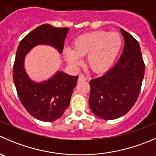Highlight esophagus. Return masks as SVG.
I'll return each instance as SVG.
<instances>
[{
    "label": "esophagus",
    "mask_w": 156,
    "mask_h": 156,
    "mask_svg": "<svg viewBox=\"0 0 156 156\" xmlns=\"http://www.w3.org/2000/svg\"><path fill=\"white\" fill-rule=\"evenodd\" d=\"M87 77L84 76V75H79V78H78V82H81V81H87Z\"/></svg>",
    "instance_id": "esophagus-1"
}]
</instances>
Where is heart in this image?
I'll return each instance as SVG.
<instances>
[{"label": "heart", "mask_w": 156, "mask_h": 156, "mask_svg": "<svg viewBox=\"0 0 156 156\" xmlns=\"http://www.w3.org/2000/svg\"><path fill=\"white\" fill-rule=\"evenodd\" d=\"M123 40L116 32L97 30L78 36L72 43V49L66 48L63 55L68 64L77 67L81 57L87 55V63L97 73L111 68L121 49Z\"/></svg>", "instance_id": "heart-1"}]
</instances>
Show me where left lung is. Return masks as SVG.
Here are the masks:
<instances>
[{
  "mask_svg": "<svg viewBox=\"0 0 156 156\" xmlns=\"http://www.w3.org/2000/svg\"><path fill=\"white\" fill-rule=\"evenodd\" d=\"M120 32L125 45L118 62L102 76L90 81L89 106L94 114L104 120L119 118L133 107L144 78L140 44L124 30Z\"/></svg>",
  "mask_w": 156,
  "mask_h": 156,
  "instance_id": "8db88e82",
  "label": "left lung"
}]
</instances>
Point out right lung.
Wrapping results in <instances>:
<instances>
[{
  "label": "right lung",
  "mask_w": 156,
  "mask_h": 156,
  "mask_svg": "<svg viewBox=\"0 0 156 156\" xmlns=\"http://www.w3.org/2000/svg\"><path fill=\"white\" fill-rule=\"evenodd\" d=\"M69 28H57L43 24L27 34L18 46L13 69V78L20 101L35 118L52 122L60 118L69 107L78 76L56 72L43 82L32 81L24 69V57L37 45L53 46L60 53L64 47Z\"/></svg>",
  "instance_id": "add662e5"
}]
</instances>
